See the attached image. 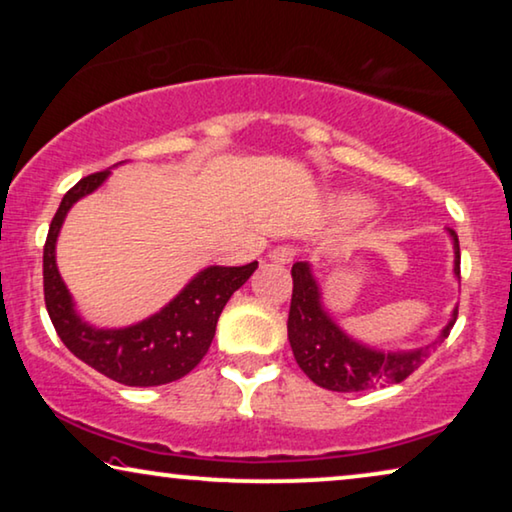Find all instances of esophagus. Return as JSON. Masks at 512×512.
Instances as JSON below:
<instances>
[{"label": "esophagus", "instance_id": "esophagus-1", "mask_svg": "<svg viewBox=\"0 0 512 512\" xmlns=\"http://www.w3.org/2000/svg\"><path fill=\"white\" fill-rule=\"evenodd\" d=\"M268 258L272 263H277V265H286V263H291L293 258H296V249L291 247V244H282V247H275L268 254Z\"/></svg>", "mask_w": 512, "mask_h": 512}]
</instances>
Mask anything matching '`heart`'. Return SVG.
Listing matches in <instances>:
<instances>
[{
  "label": "heart",
  "instance_id": "1",
  "mask_svg": "<svg viewBox=\"0 0 512 512\" xmlns=\"http://www.w3.org/2000/svg\"><path fill=\"white\" fill-rule=\"evenodd\" d=\"M342 207H345V212L349 216H368L375 209L373 202H368L363 198H347L345 202H342Z\"/></svg>",
  "mask_w": 512,
  "mask_h": 512
}]
</instances>
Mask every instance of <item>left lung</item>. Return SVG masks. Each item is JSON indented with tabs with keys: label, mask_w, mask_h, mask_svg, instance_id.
Segmentation results:
<instances>
[{
	"label": "left lung",
	"mask_w": 512,
	"mask_h": 512,
	"mask_svg": "<svg viewBox=\"0 0 512 512\" xmlns=\"http://www.w3.org/2000/svg\"><path fill=\"white\" fill-rule=\"evenodd\" d=\"M454 247V277L459 279V237L447 228ZM293 296L289 310V342L298 366L314 384L328 391H366L384 384H398L415 373L429 354L450 335L457 321L454 307L450 321L431 345L401 352H384L354 340L326 312L312 265L293 263Z\"/></svg>",
	"instance_id": "1"
}]
</instances>
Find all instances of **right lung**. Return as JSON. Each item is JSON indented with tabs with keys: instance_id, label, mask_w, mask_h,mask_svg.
I'll use <instances>...</instances> for the list:
<instances>
[{
	"instance_id": "obj_1",
	"label": "right lung",
	"mask_w": 512,
	"mask_h": 512,
	"mask_svg": "<svg viewBox=\"0 0 512 512\" xmlns=\"http://www.w3.org/2000/svg\"><path fill=\"white\" fill-rule=\"evenodd\" d=\"M111 170L83 177L69 188L48 228L44 247V298L60 340L76 359L97 373L128 387H158L191 373L212 345L223 307L230 296L254 275L258 263L200 270L177 296L156 314L132 326L97 328L76 312L72 293L55 263V244L69 209L100 188Z\"/></svg>"
}]
</instances>
